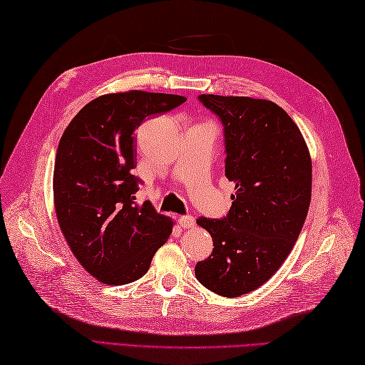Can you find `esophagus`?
<instances>
[{
	"label": "esophagus",
	"instance_id": "esophagus-1",
	"mask_svg": "<svg viewBox=\"0 0 365 365\" xmlns=\"http://www.w3.org/2000/svg\"><path fill=\"white\" fill-rule=\"evenodd\" d=\"M178 224H180V227L183 229H190L195 226V218H192L191 215H183L178 218Z\"/></svg>",
	"mask_w": 365,
	"mask_h": 365
}]
</instances>
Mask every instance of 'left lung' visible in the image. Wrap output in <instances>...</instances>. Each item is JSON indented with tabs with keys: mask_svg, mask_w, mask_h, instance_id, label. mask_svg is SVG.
Wrapping results in <instances>:
<instances>
[{
	"mask_svg": "<svg viewBox=\"0 0 365 365\" xmlns=\"http://www.w3.org/2000/svg\"><path fill=\"white\" fill-rule=\"evenodd\" d=\"M222 125L224 168L235 183L226 216H200L213 251L197 262V281L226 298L265 284L299 237L311 204L312 163L299 128L269 100L202 94Z\"/></svg>",
	"mask_w": 365,
	"mask_h": 365,
	"instance_id": "left-lung-1",
	"label": "left lung"
}]
</instances>
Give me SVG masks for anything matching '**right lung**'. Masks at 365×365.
Masks as SVG:
<instances>
[{"label":"right lung","mask_w":365,"mask_h":365,"mask_svg":"<svg viewBox=\"0 0 365 365\" xmlns=\"http://www.w3.org/2000/svg\"><path fill=\"white\" fill-rule=\"evenodd\" d=\"M187 102L182 96L130 91L92 100L61 138L53 173L54 207L75 257L100 282L143 277L173 222L136 204L141 180L131 174L135 130L153 114Z\"/></svg>","instance_id":"obj_1"}]
</instances>
